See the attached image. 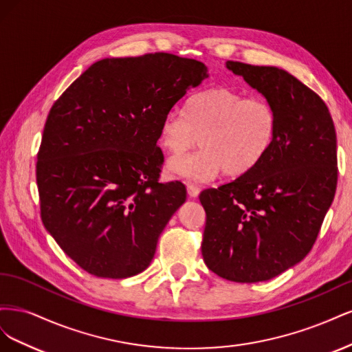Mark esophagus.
<instances>
[{"instance_id":"obj_1","label":"esophagus","mask_w":352,"mask_h":352,"mask_svg":"<svg viewBox=\"0 0 352 352\" xmlns=\"http://www.w3.org/2000/svg\"><path fill=\"white\" fill-rule=\"evenodd\" d=\"M188 194L190 198H197L199 195V188L194 185H188Z\"/></svg>"}]
</instances>
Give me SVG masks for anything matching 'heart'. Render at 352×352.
I'll return each mask as SVG.
<instances>
[{"instance_id": "obj_1", "label": "heart", "mask_w": 352, "mask_h": 352, "mask_svg": "<svg viewBox=\"0 0 352 352\" xmlns=\"http://www.w3.org/2000/svg\"><path fill=\"white\" fill-rule=\"evenodd\" d=\"M278 132V113L261 97H248L229 88L206 89L188 101L186 113H166L160 144L180 154L197 142L195 153L168 160L170 175L199 184L228 175L247 173L265 155Z\"/></svg>"}]
</instances>
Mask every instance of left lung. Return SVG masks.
<instances>
[{"label": "left lung", "mask_w": 352, "mask_h": 352, "mask_svg": "<svg viewBox=\"0 0 352 352\" xmlns=\"http://www.w3.org/2000/svg\"><path fill=\"white\" fill-rule=\"evenodd\" d=\"M278 113L270 150L247 173L202 190L207 267L239 283L269 280L310 252L338 182L336 132L323 100L274 66L228 61Z\"/></svg>", "instance_id": "obj_1"}]
</instances>
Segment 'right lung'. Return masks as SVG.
I'll return each mask as SVG.
<instances>
[{"mask_svg": "<svg viewBox=\"0 0 352 352\" xmlns=\"http://www.w3.org/2000/svg\"><path fill=\"white\" fill-rule=\"evenodd\" d=\"M207 72L167 52L104 58L52 105L36 163L41 217L85 272L126 279L153 261L186 201L182 182H158L162 122Z\"/></svg>", "mask_w": 352, "mask_h": 352, "instance_id": "add662e5", "label": "right lung"}]
</instances>
